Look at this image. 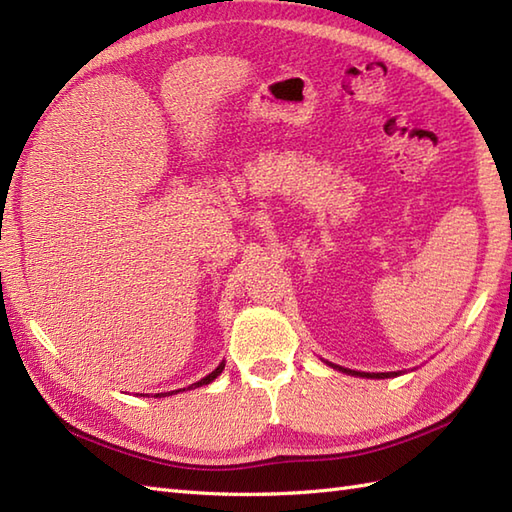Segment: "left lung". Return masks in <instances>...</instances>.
Returning a JSON list of instances; mask_svg holds the SVG:
<instances>
[{"mask_svg": "<svg viewBox=\"0 0 512 512\" xmlns=\"http://www.w3.org/2000/svg\"><path fill=\"white\" fill-rule=\"evenodd\" d=\"M332 365V363H330ZM334 369H339V372H345V374H352V376H363V378H391V376H398V372H383V374H367V372H352V369H345V367H339V365H332Z\"/></svg>", "mask_w": 512, "mask_h": 512, "instance_id": "obj_1", "label": "left lung"}]
</instances>
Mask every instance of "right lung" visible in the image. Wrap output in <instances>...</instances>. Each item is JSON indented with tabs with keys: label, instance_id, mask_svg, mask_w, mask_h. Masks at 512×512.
<instances>
[{
	"label": "right lung",
	"instance_id": "right-lung-1",
	"mask_svg": "<svg viewBox=\"0 0 512 512\" xmlns=\"http://www.w3.org/2000/svg\"><path fill=\"white\" fill-rule=\"evenodd\" d=\"M222 369H224V363H220V365H217L215 369H213V372L209 374V376H204L202 380H198V383H193V385H189L187 389H195V387H202V385H209V383H213V380L217 378V376H220L222 374ZM178 391H184V389H178ZM173 394V391H169V394H156V398H165V396H171ZM145 396V394H143Z\"/></svg>",
	"mask_w": 512,
	"mask_h": 512
}]
</instances>
